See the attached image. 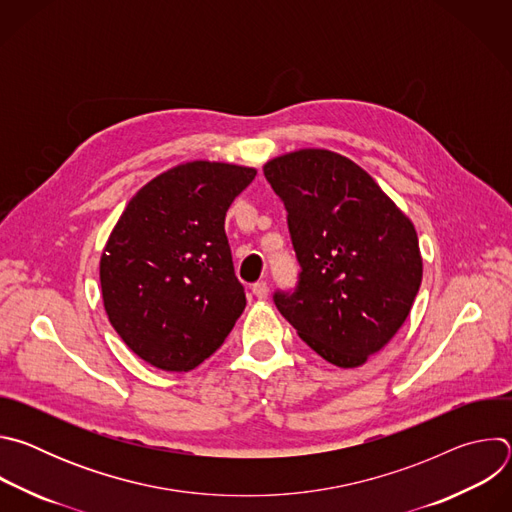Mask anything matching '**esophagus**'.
<instances>
[{
    "label": "esophagus",
    "instance_id": "34e87169",
    "mask_svg": "<svg viewBox=\"0 0 512 512\" xmlns=\"http://www.w3.org/2000/svg\"><path fill=\"white\" fill-rule=\"evenodd\" d=\"M251 291H253V296H255V298L265 300V298L269 296V285H267L265 281H257V283H253V285H251Z\"/></svg>",
    "mask_w": 512,
    "mask_h": 512
}]
</instances>
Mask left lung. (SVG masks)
I'll list each match as a JSON object with an SVG mask.
<instances>
[{"label":"left lung","instance_id":"1","mask_svg":"<svg viewBox=\"0 0 512 512\" xmlns=\"http://www.w3.org/2000/svg\"><path fill=\"white\" fill-rule=\"evenodd\" d=\"M302 273L273 302L324 360L356 369L407 320L423 277L413 223L352 160L320 148L269 160Z\"/></svg>","mask_w":512,"mask_h":512}]
</instances>
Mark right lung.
Wrapping results in <instances>:
<instances>
[{"label": "right lung", "mask_w": 512, "mask_h": 512, "mask_svg": "<svg viewBox=\"0 0 512 512\" xmlns=\"http://www.w3.org/2000/svg\"><path fill=\"white\" fill-rule=\"evenodd\" d=\"M255 168L194 160L129 200L101 255L103 306L152 367L186 373L225 342L245 310L225 216Z\"/></svg>", "instance_id": "right-lung-1"}]
</instances>
